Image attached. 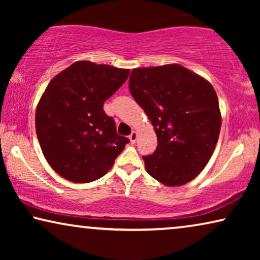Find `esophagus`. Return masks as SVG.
Segmentation results:
<instances>
[{"mask_svg":"<svg viewBox=\"0 0 260 260\" xmlns=\"http://www.w3.org/2000/svg\"><path fill=\"white\" fill-rule=\"evenodd\" d=\"M137 137H138V134L136 133V131H133V133L130 134V136H129V140H130V142L131 143H136V141H137Z\"/></svg>","mask_w":260,"mask_h":260,"instance_id":"obj_1","label":"esophagus"}]
</instances>
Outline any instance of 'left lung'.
Wrapping results in <instances>:
<instances>
[{
  "instance_id": "1",
  "label": "left lung",
  "mask_w": 260,
  "mask_h": 260,
  "mask_svg": "<svg viewBox=\"0 0 260 260\" xmlns=\"http://www.w3.org/2000/svg\"><path fill=\"white\" fill-rule=\"evenodd\" d=\"M129 90L157 136L154 154L143 156L149 175L170 187L195 179L211 158L221 127L211 83L170 63L134 69Z\"/></svg>"
}]
</instances>
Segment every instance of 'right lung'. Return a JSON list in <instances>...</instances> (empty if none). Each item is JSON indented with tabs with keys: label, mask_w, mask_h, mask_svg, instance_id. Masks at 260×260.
<instances>
[{
	"label": "right lung",
	"mask_w": 260,
	"mask_h": 260,
	"mask_svg": "<svg viewBox=\"0 0 260 260\" xmlns=\"http://www.w3.org/2000/svg\"><path fill=\"white\" fill-rule=\"evenodd\" d=\"M129 73L83 60L49 81L37 106L35 129L45 158L63 179L77 183L101 179L129 143L103 109Z\"/></svg>",
	"instance_id": "1"
}]
</instances>
